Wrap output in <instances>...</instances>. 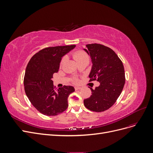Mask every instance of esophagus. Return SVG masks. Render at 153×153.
Wrapping results in <instances>:
<instances>
[{
    "label": "esophagus",
    "instance_id": "esophagus-1",
    "mask_svg": "<svg viewBox=\"0 0 153 153\" xmlns=\"http://www.w3.org/2000/svg\"><path fill=\"white\" fill-rule=\"evenodd\" d=\"M75 89L76 91L80 90V89H81V87H75Z\"/></svg>",
    "mask_w": 153,
    "mask_h": 153
}]
</instances>
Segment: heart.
<instances>
[{"instance_id": "b5f03b06", "label": "heart", "mask_w": 153, "mask_h": 153, "mask_svg": "<svg viewBox=\"0 0 153 153\" xmlns=\"http://www.w3.org/2000/svg\"><path fill=\"white\" fill-rule=\"evenodd\" d=\"M73 58L75 59V61L78 62H81L82 61H89V56L83 51H78L73 54ZM66 57H64L61 61V66H62L63 64L66 62ZM75 82H77V80H75Z\"/></svg>"}]
</instances>
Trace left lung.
<instances>
[{"label": "left lung", "instance_id": "8db88e82", "mask_svg": "<svg viewBox=\"0 0 153 153\" xmlns=\"http://www.w3.org/2000/svg\"><path fill=\"white\" fill-rule=\"evenodd\" d=\"M84 48L90 55L92 68L90 80H97L100 85L90 88L92 95L84 100L85 107L96 112L110 108L121 94L125 84L124 66L112 49L100 44H89Z\"/></svg>", "mask_w": 153, "mask_h": 153}]
</instances>
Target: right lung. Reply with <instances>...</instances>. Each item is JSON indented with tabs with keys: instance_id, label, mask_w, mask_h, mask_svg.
<instances>
[{
	"instance_id": "obj_1",
	"label": "right lung",
	"mask_w": 153,
	"mask_h": 153,
	"mask_svg": "<svg viewBox=\"0 0 153 153\" xmlns=\"http://www.w3.org/2000/svg\"><path fill=\"white\" fill-rule=\"evenodd\" d=\"M75 47L44 48L34 55L27 64L24 80L25 94L32 105L43 115L54 116L68 108V96L75 88L64 85L55 89L52 78L59 71L62 57Z\"/></svg>"
}]
</instances>
